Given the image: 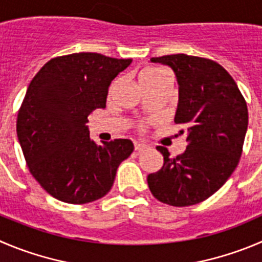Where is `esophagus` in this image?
Wrapping results in <instances>:
<instances>
[{"label":"esophagus","mask_w":262,"mask_h":262,"mask_svg":"<svg viewBox=\"0 0 262 262\" xmlns=\"http://www.w3.org/2000/svg\"><path fill=\"white\" fill-rule=\"evenodd\" d=\"M134 146H135L136 151L145 150V149L148 148V145H145V144H141V143H135V144H134Z\"/></svg>","instance_id":"obj_1"}]
</instances>
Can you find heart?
Instances as JSON below:
<instances>
[{"label": "heart", "instance_id": "heart-1", "mask_svg": "<svg viewBox=\"0 0 262 262\" xmlns=\"http://www.w3.org/2000/svg\"><path fill=\"white\" fill-rule=\"evenodd\" d=\"M167 72L163 71V69L159 68H148L145 71L141 72L140 74V83H148V82H154L157 79L162 78L163 76H166Z\"/></svg>", "mask_w": 262, "mask_h": 262}]
</instances>
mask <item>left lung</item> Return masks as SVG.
Segmentation results:
<instances>
[{"instance_id":"1","label":"left lung","mask_w":262,"mask_h":262,"mask_svg":"<svg viewBox=\"0 0 262 262\" xmlns=\"http://www.w3.org/2000/svg\"><path fill=\"white\" fill-rule=\"evenodd\" d=\"M150 61L175 73V123L186 128L188 146L176 158L157 146L164 162L161 170L148 175L149 189L162 203L193 206L216 193L238 166L248 127L247 104L233 77L216 61L185 54Z\"/></svg>"}]
</instances>
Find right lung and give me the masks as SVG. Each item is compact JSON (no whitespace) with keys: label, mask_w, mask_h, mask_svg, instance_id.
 <instances>
[{"label":"right lung","mask_w":262,"mask_h":262,"mask_svg":"<svg viewBox=\"0 0 262 262\" xmlns=\"http://www.w3.org/2000/svg\"><path fill=\"white\" fill-rule=\"evenodd\" d=\"M131 61L96 52L66 55L47 61L29 83L17 140L33 178L54 198L72 204L100 199L134 151L128 139L98 145L86 124L92 111L105 108L112 81Z\"/></svg>","instance_id":"right-lung-1"}]
</instances>
